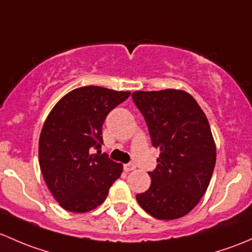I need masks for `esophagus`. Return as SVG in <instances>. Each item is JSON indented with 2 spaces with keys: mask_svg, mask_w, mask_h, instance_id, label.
<instances>
[{
  "mask_svg": "<svg viewBox=\"0 0 252 252\" xmlns=\"http://www.w3.org/2000/svg\"><path fill=\"white\" fill-rule=\"evenodd\" d=\"M136 168V166H134L133 164H131V162H128V164H125L124 165V170L126 171V172H128V171H132Z\"/></svg>",
  "mask_w": 252,
  "mask_h": 252,
  "instance_id": "34e87169",
  "label": "esophagus"
}]
</instances>
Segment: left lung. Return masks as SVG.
<instances>
[{
	"label": "left lung",
	"mask_w": 252,
	"mask_h": 252,
	"mask_svg": "<svg viewBox=\"0 0 252 252\" xmlns=\"http://www.w3.org/2000/svg\"><path fill=\"white\" fill-rule=\"evenodd\" d=\"M152 143L160 149L149 189L137 194L142 209L158 220L186 216L206 191L216 164V145L206 115L182 90L136 91Z\"/></svg>",
	"instance_id": "left-lung-1"
}]
</instances>
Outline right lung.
I'll list each match as a JSON object with an SVG mask.
<instances>
[{
    "label": "right lung",
    "mask_w": 252,
    "mask_h": 252,
    "mask_svg": "<svg viewBox=\"0 0 252 252\" xmlns=\"http://www.w3.org/2000/svg\"><path fill=\"white\" fill-rule=\"evenodd\" d=\"M131 92L99 86L72 90L52 109L38 142L43 178L59 205L70 212H88L107 198L123 165L100 154L102 126ZM93 149L98 150L92 155Z\"/></svg>",
    "instance_id": "right-lung-1"
}]
</instances>
